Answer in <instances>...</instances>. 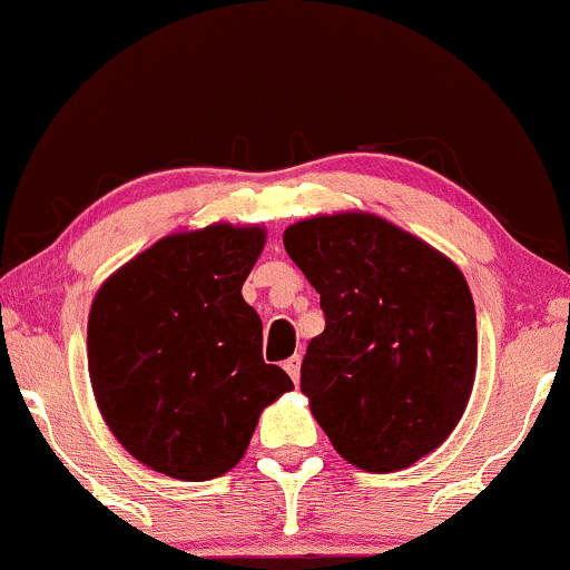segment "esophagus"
Listing matches in <instances>:
<instances>
[{
	"instance_id": "esophagus-1",
	"label": "esophagus",
	"mask_w": 570,
	"mask_h": 570,
	"mask_svg": "<svg viewBox=\"0 0 570 570\" xmlns=\"http://www.w3.org/2000/svg\"><path fill=\"white\" fill-rule=\"evenodd\" d=\"M299 364H303V358H299V356H292V358H286V362H284V370L289 372V377L294 383L299 381Z\"/></svg>"
}]
</instances>
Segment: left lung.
<instances>
[{
  "label": "left lung",
  "instance_id": "left-lung-1",
  "mask_svg": "<svg viewBox=\"0 0 570 570\" xmlns=\"http://www.w3.org/2000/svg\"><path fill=\"white\" fill-rule=\"evenodd\" d=\"M284 246L322 297L299 389L345 461L396 472L461 421L476 370L466 278L440 252L372 214L286 227Z\"/></svg>",
  "mask_w": 570,
  "mask_h": 570
}]
</instances>
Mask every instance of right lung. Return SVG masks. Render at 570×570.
Segmentation results:
<instances>
[{"label":"right lung","instance_id":"add662e5","mask_svg":"<svg viewBox=\"0 0 570 570\" xmlns=\"http://www.w3.org/2000/svg\"><path fill=\"white\" fill-rule=\"evenodd\" d=\"M259 227L168 235L101 286L88 372L104 421L136 461L185 482L230 472L257 417L294 383L263 358V322L240 297Z\"/></svg>","mask_w":570,"mask_h":570}]
</instances>
